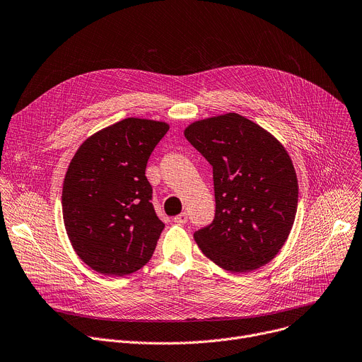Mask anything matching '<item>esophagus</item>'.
<instances>
[{"mask_svg":"<svg viewBox=\"0 0 362 362\" xmlns=\"http://www.w3.org/2000/svg\"><path fill=\"white\" fill-rule=\"evenodd\" d=\"M187 220H188V214H187L185 211L174 217V221H175V223H178V225H184V223H187Z\"/></svg>","mask_w":362,"mask_h":362,"instance_id":"34e87169","label":"esophagus"}]
</instances>
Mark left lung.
<instances>
[{
    "mask_svg": "<svg viewBox=\"0 0 362 362\" xmlns=\"http://www.w3.org/2000/svg\"><path fill=\"white\" fill-rule=\"evenodd\" d=\"M184 136L213 166L214 220L194 233L202 252L230 272L268 264L286 243L297 211L298 184L288 152L238 113L194 122Z\"/></svg>",
    "mask_w": 362,
    "mask_h": 362,
    "instance_id": "8db88e82",
    "label": "left lung"
}]
</instances>
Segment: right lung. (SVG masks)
I'll return each mask as SVG.
<instances>
[{"instance_id": "obj_1", "label": "right lung", "mask_w": 362, "mask_h": 362, "mask_svg": "<svg viewBox=\"0 0 362 362\" xmlns=\"http://www.w3.org/2000/svg\"><path fill=\"white\" fill-rule=\"evenodd\" d=\"M170 124L129 117L81 144L62 188V213L76 255L104 275H127L152 257L165 225L158 218L148 159Z\"/></svg>"}]
</instances>
